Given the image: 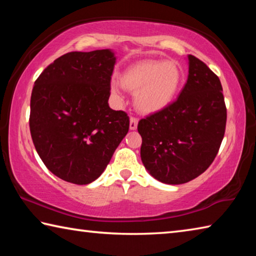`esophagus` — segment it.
<instances>
[{"mask_svg": "<svg viewBox=\"0 0 256 256\" xmlns=\"http://www.w3.org/2000/svg\"><path fill=\"white\" fill-rule=\"evenodd\" d=\"M138 128V118H130V128L131 130H136Z\"/></svg>", "mask_w": 256, "mask_h": 256, "instance_id": "esophagus-1", "label": "esophagus"}]
</instances>
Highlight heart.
<instances>
[{
    "label": "heart",
    "instance_id": "b5f03b06",
    "mask_svg": "<svg viewBox=\"0 0 256 256\" xmlns=\"http://www.w3.org/2000/svg\"><path fill=\"white\" fill-rule=\"evenodd\" d=\"M183 81L180 68L174 62L146 60L125 68L120 84L128 92H136L134 102L144 114H154L166 108L178 94ZM110 92L122 100L120 86L110 84Z\"/></svg>",
    "mask_w": 256,
    "mask_h": 256
}]
</instances>
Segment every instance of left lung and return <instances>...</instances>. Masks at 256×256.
Masks as SVG:
<instances>
[{
  "label": "left lung",
  "instance_id": "obj_1",
  "mask_svg": "<svg viewBox=\"0 0 256 256\" xmlns=\"http://www.w3.org/2000/svg\"><path fill=\"white\" fill-rule=\"evenodd\" d=\"M188 78L177 100L140 120L141 160L162 183L184 184L214 162L224 136L227 108L218 76L188 55Z\"/></svg>",
  "mask_w": 256,
  "mask_h": 256
}]
</instances>
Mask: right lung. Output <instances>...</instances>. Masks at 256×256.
I'll return each instance as SVG.
<instances>
[{
	"label": "right lung",
	"instance_id": "1",
	"mask_svg": "<svg viewBox=\"0 0 256 256\" xmlns=\"http://www.w3.org/2000/svg\"><path fill=\"white\" fill-rule=\"evenodd\" d=\"M115 56L110 50L70 52L34 81L30 134L45 166L68 183L97 180L130 128L123 110L108 106Z\"/></svg>",
	"mask_w": 256,
	"mask_h": 256
}]
</instances>
